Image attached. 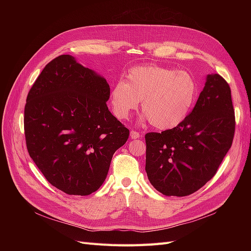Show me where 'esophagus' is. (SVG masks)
<instances>
[{
  "instance_id": "1",
  "label": "esophagus",
  "mask_w": 251,
  "mask_h": 251,
  "mask_svg": "<svg viewBox=\"0 0 251 251\" xmlns=\"http://www.w3.org/2000/svg\"><path fill=\"white\" fill-rule=\"evenodd\" d=\"M130 136H131V138H132V139H137V138H139V137H140V134H139L138 132H136V131L132 130V131H131V133H130Z\"/></svg>"
}]
</instances>
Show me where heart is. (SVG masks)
Returning <instances> with one entry per match:
<instances>
[{
    "label": "heart",
    "mask_w": 251,
    "mask_h": 251,
    "mask_svg": "<svg viewBox=\"0 0 251 251\" xmlns=\"http://www.w3.org/2000/svg\"><path fill=\"white\" fill-rule=\"evenodd\" d=\"M198 94V82L191 73L151 64L132 68L126 82L117 81L111 92V104L118 119H126L141 100L143 119L164 131L183 123Z\"/></svg>",
    "instance_id": "obj_1"
}]
</instances>
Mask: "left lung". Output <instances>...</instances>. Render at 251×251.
<instances>
[{"label": "left lung", "instance_id": "8db88e82", "mask_svg": "<svg viewBox=\"0 0 251 251\" xmlns=\"http://www.w3.org/2000/svg\"><path fill=\"white\" fill-rule=\"evenodd\" d=\"M234 128L230 87L219 74H209L183 123L146 135L151 184L165 196L194 194L216 175L231 147Z\"/></svg>", "mask_w": 251, "mask_h": 251}]
</instances>
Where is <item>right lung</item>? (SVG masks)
<instances>
[{"label": "right lung", "instance_id": "add662e5", "mask_svg": "<svg viewBox=\"0 0 251 251\" xmlns=\"http://www.w3.org/2000/svg\"><path fill=\"white\" fill-rule=\"evenodd\" d=\"M103 77L59 55L30 89L24 112L28 153L50 184L88 196L107 178L114 153L130 131L109 111Z\"/></svg>", "mask_w": 251, "mask_h": 251}]
</instances>
